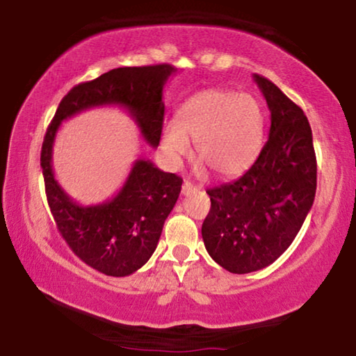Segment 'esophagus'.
I'll list each match as a JSON object with an SVG mask.
<instances>
[{
  "instance_id": "34e87169",
  "label": "esophagus",
  "mask_w": 356,
  "mask_h": 356,
  "mask_svg": "<svg viewBox=\"0 0 356 356\" xmlns=\"http://www.w3.org/2000/svg\"><path fill=\"white\" fill-rule=\"evenodd\" d=\"M192 190H197V187H193V184L188 182V180H184V184H182V193L187 195V193L192 192Z\"/></svg>"
}]
</instances>
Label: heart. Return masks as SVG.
<instances>
[{
    "mask_svg": "<svg viewBox=\"0 0 356 356\" xmlns=\"http://www.w3.org/2000/svg\"><path fill=\"white\" fill-rule=\"evenodd\" d=\"M219 177L243 174L263 143V111L252 95L209 88L195 93L179 108L176 122L163 129L161 147L171 163L190 152Z\"/></svg>",
    "mask_w": 356,
    "mask_h": 356,
    "instance_id": "b5f03b06",
    "label": "heart"
}]
</instances>
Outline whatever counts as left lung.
<instances>
[{"mask_svg": "<svg viewBox=\"0 0 356 356\" xmlns=\"http://www.w3.org/2000/svg\"><path fill=\"white\" fill-rule=\"evenodd\" d=\"M253 79L271 111L268 140L242 177L207 190L211 209L202 226L209 257L234 274L276 261L297 237L316 193L307 116L271 80L258 74Z\"/></svg>", "mask_w": 356, "mask_h": 356, "instance_id": "left-lung-1", "label": "left lung"}]
</instances>
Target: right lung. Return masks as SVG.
Here are the masks:
<instances>
[{"label":"right lung","mask_w":356,"mask_h":356,"mask_svg":"<svg viewBox=\"0 0 356 356\" xmlns=\"http://www.w3.org/2000/svg\"><path fill=\"white\" fill-rule=\"evenodd\" d=\"M176 71L171 64L118 67L79 83L61 99L44 135L40 164L54 222L69 248L106 276H129L152 258L182 179L161 171L149 159H137L113 198L85 207L74 202L54 177V138L63 121L79 113L119 106L130 114L145 142L156 148L164 121L163 88Z\"/></svg>","instance_id":"1"}]
</instances>
